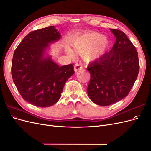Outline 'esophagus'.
I'll list each match as a JSON object with an SVG mask.
<instances>
[{
	"label": "esophagus",
	"mask_w": 151,
	"mask_h": 151,
	"mask_svg": "<svg viewBox=\"0 0 151 151\" xmlns=\"http://www.w3.org/2000/svg\"><path fill=\"white\" fill-rule=\"evenodd\" d=\"M74 71L77 72L83 68V66H82L81 64H79V63H76V64L74 65Z\"/></svg>",
	"instance_id": "esophagus-1"
}]
</instances>
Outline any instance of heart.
<instances>
[{"instance_id": "1", "label": "heart", "mask_w": 151, "mask_h": 151, "mask_svg": "<svg viewBox=\"0 0 151 151\" xmlns=\"http://www.w3.org/2000/svg\"><path fill=\"white\" fill-rule=\"evenodd\" d=\"M73 51L77 54H84L88 61H94L101 57L109 45V40L96 33H87L75 36L70 43ZM70 48H66L65 52L69 57L74 56Z\"/></svg>"}]
</instances>
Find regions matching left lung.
<instances>
[{
  "mask_svg": "<svg viewBox=\"0 0 151 151\" xmlns=\"http://www.w3.org/2000/svg\"><path fill=\"white\" fill-rule=\"evenodd\" d=\"M116 41L111 50L89 65L88 94L93 103L106 106L126 97L137 78L138 53L123 32L110 29Z\"/></svg>",
  "mask_w": 151,
  "mask_h": 151,
  "instance_id": "1",
  "label": "left lung"
}]
</instances>
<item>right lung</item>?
<instances>
[{"mask_svg":"<svg viewBox=\"0 0 151 151\" xmlns=\"http://www.w3.org/2000/svg\"><path fill=\"white\" fill-rule=\"evenodd\" d=\"M60 38L55 26H48L26 35L14 52V83L22 98L36 106L55 104L66 81L74 74L72 64L59 66L48 53L50 44Z\"/></svg>","mask_w":151,"mask_h":151,"instance_id":"add662e5","label":"right lung"}]
</instances>
